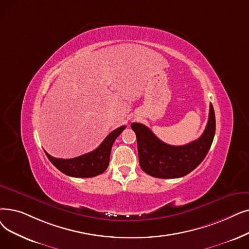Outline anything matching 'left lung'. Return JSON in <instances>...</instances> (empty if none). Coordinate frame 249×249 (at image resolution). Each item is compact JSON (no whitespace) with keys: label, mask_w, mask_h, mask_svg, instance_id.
<instances>
[{"label":"left lung","mask_w":249,"mask_h":249,"mask_svg":"<svg viewBox=\"0 0 249 249\" xmlns=\"http://www.w3.org/2000/svg\"><path fill=\"white\" fill-rule=\"evenodd\" d=\"M136 134L140 168L146 174L161 178H180L196 169L207 156L215 132V118L213 105L207 127L201 136L185 145H170L160 140L149 128L140 123H132Z\"/></svg>","instance_id":"1"}]
</instances>
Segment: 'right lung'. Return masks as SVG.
Masks as SVG:
<instances>
[{
    "instance_id": "right-lung-1",
    "label": "right lung",
    "mask_w": 249,
    "mask_h": 249,
    "mask_svg": "<svg viewBox=\"0 0 249 249\" xmlns=\"http://www.w3.org/2000/svg\"><path fill=\"white\" fill-rule=\"evenodd\" d=\"M125 126H121L107 135L104 142L89 154L73 159H58L45 151L51 163L64 174L76 178H90L104 173L110 161V155L116 138L121 134Z\"/></svg>"
}]
</instances>
